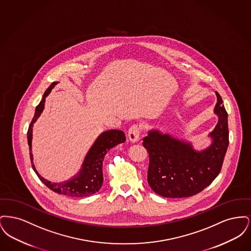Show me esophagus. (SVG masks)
I'll list each match as a JSON object with an SVG mask.
<instances>
[{
  "label": "esophagus",
  "instance_id": "34e87169",
  "mask_svg": "<svg viewBox=\"0 0 251 251\" xmlns=\"http://www.w3.org/2000/svg\"><path fill=\"white\" fill-rule=\"evenodd\" d=\"M140 132H141V127L140 125L133 124L128 131V136L130 141L132 143H136L140 139Z\"/></svg>",
  "mask_w": 251,
  "mask_h": 251
}]
</instances>
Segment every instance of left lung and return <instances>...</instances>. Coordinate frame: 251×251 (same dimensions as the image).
Masks as SVG:
<instances>
[{
    "mask_svg": "<svg viewBox=\"0 0 251 251\" xmlns=\"http://www.w3.org/2000/svg\"><path fill=\"white\" fill-rule=\"evenodd\" d=\"M214 113L218 118L209 133L212 143L197 151L191 142L154 129L143 138L150 155L148 182L156 194L170 199L194 196L209 186L218 176L228 146L227 114L220 95Z\"/></svg>",
    "mask_w": 251,
    "mask_h": 251,
    "instance_id": "left-lung-1",
    "label": "left lung"
}]
</instances>
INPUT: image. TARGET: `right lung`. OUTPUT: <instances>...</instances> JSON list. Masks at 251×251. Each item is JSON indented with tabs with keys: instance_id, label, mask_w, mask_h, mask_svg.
<instances>
[{
	"instance_id": "1",
	"label": "right lung",
	"mask_w": 251,
	"mask_h": 251,
	"mask_svg": "<svg viewBox=\"0 0 251 251\" xmlns=\"http://www.w3.org/2000/svg\"><path fill=\"white\" fill-rule=\"evenodd\" d=\"M58 84L53 82L47 88L41 101L36 107L35 116L31 121L27 132V140L29 145L30 158L33 169L39 179L49 187L50 190L61 195L75 198H84L95 194L100 189L103 182L102 175V162L105 154L112 148L116 147L119 144L124 143L126 140L124 132L120 130H109L103 131L100 135L98 136L95 142L88 151L87 154L84 157L83 165L80 171L73 176L72 179L62 181V182H51L48 179L43 178L37 172L34 165V158L32 153V139H33V127L36 120L40 117L41 113L44 110L45 100L47 96L50 93L51 89Z\"/></svg>"
}]
</instances>
